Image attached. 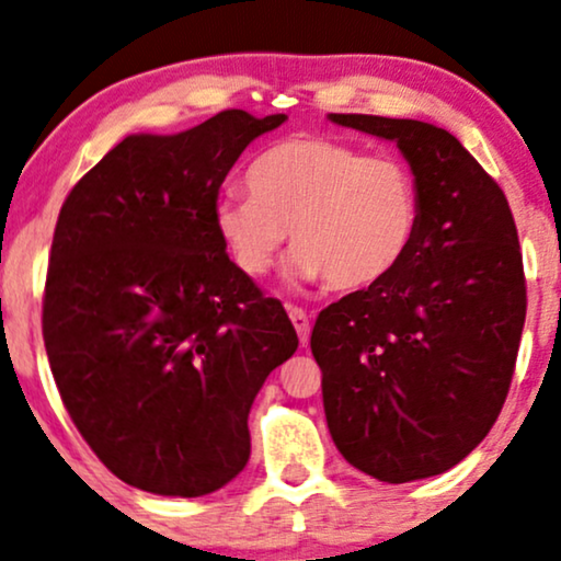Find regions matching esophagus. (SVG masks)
Here are the masks:
<instances>
[{"label":"esophagus","mask_w":561,"mask_h":561,"mask_svg":"<svg viewBox=\"0 0 561 561\" xmlns=\"http://www.w3.org/2000/svg\"><path fill=\"white\" fill-rule=\"evenodd\" d=\"M289 321H293L297 336H300V344H308V339H310L308 313H305L302 308H289Z\"/></svg>","instance_id":"esophagus-1"}]
</instances>
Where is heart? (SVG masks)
Returning a JSON list of instances; mask_svg holds the SVG:
<instances>
[{
	"mask_svg": "<svg viewBox=\"0 0 561 561\" xmlns=\"http://www.w3.org/2000/svg\"><path fill=\"white\" fill-rule=\"evenodd\" d=\"M247 194L217 196V236L248 276H264L293 238V276L367 289L399 268L420 236L414 170L393 154L323 134L276 141L245 170Z\"/></svg>",
	"mask_w": 561,
	"mask_h": 561,
	"instance_id": "heart-1",
	"label": "heart"
}]
</instances>
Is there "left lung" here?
<instances>
[{
    "label": "left lung",
    "instance_id": "8db88e82",
    "mask_svg": "<svg viewBox=\"0 0 561 561\" xmlns=\"http://www.w3.org/2000/svg\"><path fill=\"white\" fill-rule=\"evenodd\" d=\"M329 118L399 147L420 183L422 222L388 279L318 316L310 350L325 422L367 477H437L486 437L513 380L526 323L513 211L450 131L414 118Z\"/></svg>",
    "mask_w": 561,
    "mask_h": 561
}]
</instances>
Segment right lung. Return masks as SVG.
I'll return each instance as SVG.
<instances>
[{
	"mask_svg": "<svg viewBox=\"0 0 561 561\" xmlns=\"http://www.w3.org/2000/svg\"><path fill=\"white\" fill-rule=\"evenodd\" d=\"M285 122L232 108L129 134L59 211L44 295L56 388L92 453L145 492L202 497L236 479L253 399L297 350L211 219L240 152Z\"/></svg>",
	"mask_w": 561,
	"mask_h": 561,
	"instance_id": "1",
	"label": "right lung"
}]
</instances>
